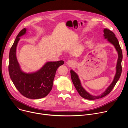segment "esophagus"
Masks as SVG:
<instances>
[{"mask_svg":"<svg viewBox=\"0 0 128 128\" xmlns=\"http://www.w3.org/2000/svg\"><path fill=\"white\" fill-rule=\"evenodd\" d=\"M67 64H68V65L69 66L71 67V66H74V65L75 64V62L74 60H68V63H67Z\"/></svg>","mask_w":128,"mask_h":128,"instance_id":"34e87169","label":"esophagus"}]
</instances>
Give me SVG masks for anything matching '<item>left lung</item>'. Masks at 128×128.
<instances>
[{
	"instance_id": "obj_1",
	"label": "left lung",
	"mask_w": 128,
	"mask_h": 128,
	"mask_svg": "<svg viewBox=\"0 0 128 128\" xmlns=\"http://www.w3.org/2000/svg\"><path fill=\"white\" fill-rule=\"evenodd\" d=\"M104 32V37L105 39H107V41L111 43L112 44L114 45L115 46L116 50H117L118 54V58L117 60V63L116 65V75L114 77V79L112 83L110 84V86L107 88V89L100 96H94L88 92H86L82 86L80 82V79L79 78L77 74L72 70H70V75L71 78L72 80V82H73L75 88L76 89L77 91H78L79 95L82 97L84 98L90 100H96L98 98H102L103 97L105 96H107L112 91L114 87L116 85L118 80H119L121 74H122V52L121 47L119 45V43L118 42V40L116 37L115 36V34L111 30L107 29L104 28L103 30Z\"/></svg>"
}]
</instances>
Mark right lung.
I'll return each instance as SVG.
<instances>
[{
    "label": "right lung",
    "instance_id": "right-lung-1",
    "mask_svg": "<svg viewBox=\"0 0 128 128\" xmlns=\"http://www.w3.org/2000/svg\"><path fill=\"white\" fill-rule=\"evenodd\" d=\"M26 30L24 28L20 32L10 49L9 73L13 84L22 95L31 99L41 98L46 96L51 91L56 71L64 62L63 60L48 62L36 72H23L18 62L16 50L20 37L25 34Z\"/></svg>",
    "mask_w": 128,
    "mask_h": 128
}]
</instances>
